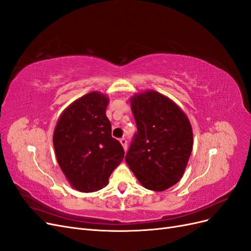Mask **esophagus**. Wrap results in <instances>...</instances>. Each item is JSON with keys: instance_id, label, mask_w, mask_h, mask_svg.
<instances>
[{"instance_id": "1", "label": "esophagus", "mask_w": 251, "mask_h": 251, "mask_svg": "<svg viewBox=\"0 0 251 251\" xmlns=\"http://www.w3.org/2000/svg\"><path fill=\"white\" fill-rule=\"evenodd\" d=\"M119 141H120V143H122V145L124 146V150L126 151L127 150V140H126V138H125V137L120 138Z\"/></svg>"}]
</instances>
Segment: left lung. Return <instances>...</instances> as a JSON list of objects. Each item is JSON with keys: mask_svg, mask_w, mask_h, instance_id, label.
Returning a JSON list of instances; mask_svg holds the SVG:
<instances>
[{"mask_svg": "<svg viewBox=\"0 0 251 251\" xmlns=\"http://www.w3.org/2000/svg\"><path fill=\"white\" fill-rule=\"evenodd\" d=\"M137 132L126 162L146 189L164 191L183 176L192 151L189 119L176 103L155 91L131 100Z\"/></svg>", "mask_w": 251, "mask_h": 251, "instance_id": "1", "label": "left lung"}]
</instances>
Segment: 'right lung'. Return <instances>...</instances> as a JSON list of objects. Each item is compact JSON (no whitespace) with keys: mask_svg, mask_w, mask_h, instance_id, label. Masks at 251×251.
<instances>
[{"mask_svg":"<svg viewBox=\"0 0 251 251\" xmlns=\"http://www.w3.org/2000/svg\"><path fill=\"white\" fill-rule=\"evenodd\" d=\"M108 98L85 94L66 108L56 126V158L71 185L80 192H94L108 184L125 157L120 142L111 135L106 116Z\"/></svg>","mask_w":251,"mask_h":251,"instance_id":"1","label":"right lung"}]
</instances>
